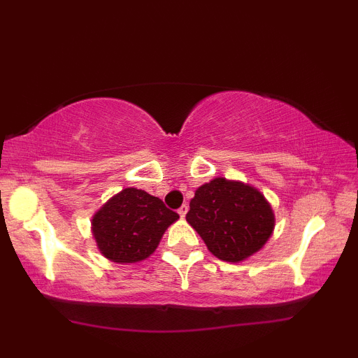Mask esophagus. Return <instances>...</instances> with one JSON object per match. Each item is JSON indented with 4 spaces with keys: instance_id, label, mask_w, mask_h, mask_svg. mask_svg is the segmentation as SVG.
<instances>
[{
    "instance_id": "1",
    "label": "esophagus",
    "mask_w": 358,
    "mask_h": 358,
    "mask_svg": "<svg viewBox=\"0 0 358 358\" xmlns=\"http://www.w3.org/2000/svg\"><path fill=\"white\" fill-rule=\"evenodd\" d=\"M187 210H189V207H187V203H184L182 207H180L179 210H178V213L180 215V218H184L185 215H187Z\"/></svg>"
}]
</instances>
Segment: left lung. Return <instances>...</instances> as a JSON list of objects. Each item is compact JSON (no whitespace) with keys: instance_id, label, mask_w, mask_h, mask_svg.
I'll return each instance as SVG.
<instances>
[{"instance_id":"obj_1","label":"left lung","mask_w":358,"mask_h":358,"mask_svg":"<svg viewBox=\"0 0 358 358\" xmlns=\"http://www.w3.org/2000/svg\"><path fill=\"white\" fill-rule=\"evenodd\" d=\"M185 220L224 262H243L261 251L275 228V215L261 190L224 178L195 190Z\"/></svg>"}]
</instances>
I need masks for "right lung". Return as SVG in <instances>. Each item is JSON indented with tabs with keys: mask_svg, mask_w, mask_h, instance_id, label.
I'll return each instance as SVG.
<instances>
[{
	"mask_svg": "<svg viewBox=\"0 0 358 358\" xmlns=\"http://www.w3.org/2000/svg\"><path fill=\"white\" fill-rule=\"evenodd\" d=\"M179 215L163 200L136 187L122 189L94 213L92 238L106 259L117 264L145 261L156 251Z\"/></svg>",
	"mask_w": 358,
	"mask_h": 358,
	"instance_id": "obj_1",
	"label": "right lung"
}]
</instances>
